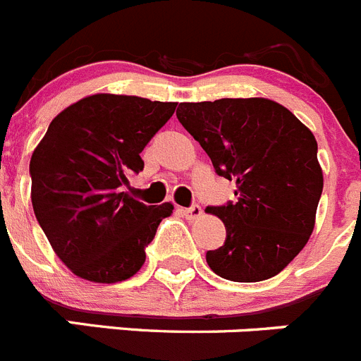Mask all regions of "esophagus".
Instances as JSON below:
<instances>
[{
	"mask_svg": "<svg viewBox=\"0 0 361 361\" xmlns=\"http://www.w3.org/2000/svg\"><path fill=\"white\" fill-rule=\"evenodd\" d=\"M183 214H185V217H188L190 221H194V219H200L201 215H203V210H201L200 204H192L190 208H185Z\"/></svg>",
	"mask_w": 361,
	"mask_h": 361,
	"instance_id": "obj_1",
	"label": "esophagus"
}]
</instances>
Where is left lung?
I'll use <instances>...</instances> for the list:
<instances>
[{
	"label": "left lung",
	"mask_w": 361,
	"mask_h": 361,
	"mask_svg": "<svg viewBox=\"0 0 361 361\" xmlns=\"http://www.w3.org/2000/svg\"><path fill=\"white\" fill-rule=\"evenodd\" d=\"M176 116L237 183V203L207 208L226 226L224 245L207 252L212 271L240 283L281 272L312 235L324 185L312 131L265 97L180 103Z\"/></svg>",
	"instance_id": "1"
}]
</instances>
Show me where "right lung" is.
I'll return each instance as SVG.
<instances>
[{
  "instance_id": "obj_1",
  "label": "right lung",
  "mask_w": 361,
  "mask_h": 361,
  "mask_svg": "<svg viewBox=\"0 0 361 361\" xmlns=\"http://www.w3.org/2000/svg\"><path fill=\"white\" fill-rule=\"evenodd\" d=\"M139 96L94 94L59 114L30 160L32 204L56 257L94 283L131 278L171 203L144 204L123 190L140 153L176 110Z\"/></svg>"
}]
</instances>
